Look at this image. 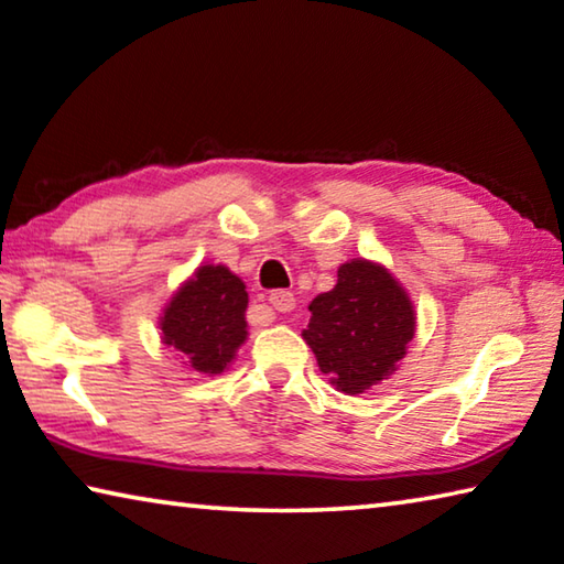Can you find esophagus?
<instances>
[{"label": "esophagus", "mask_w": 564, "mask_h": 564, "mask_svg": "<svg viewBox=\"0 0 564 564\" xmlns=\"http://www.w3.org/2000/svg\"><path fill=\"white\" fill-rule=\"evenodd\" d=\"M268 301H271V306L279 311V314H291V311L296 308V299H293L291 291H273Z\"/></svg>", "instance_id": "34e87169"}]
</instances>
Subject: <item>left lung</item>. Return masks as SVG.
Here are the masks:
<instances>
[{"instance_id": "left-lung-1", "label": "left lung", "mask_w": 564, "mask_h": 564, "mask_svg": "<svg viewBox=\"0 0 564 564\" xmlns=\"http://www.w3.org/2000/svg\"><path fill=\"white\" fill-rule=\"evenodd\" d=\"M308 311L303 338L344 394H361L394 373L414 338V308L404 289L369 261L338 268L334 291L316 296Z\"/></svg>"}]
</instances>
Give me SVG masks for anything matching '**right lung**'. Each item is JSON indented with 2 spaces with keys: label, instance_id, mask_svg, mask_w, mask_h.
<instances>
[{
  "label": "right lung",
  "instance_id": "1",
  "mask_svg": "<svg viewBox=\"0 0 564 564\" xmlns=\"http://www.w3.org/2000/svg\"><path fill=\"white\" fill-rule=\"evenodd\" d=\"M248 293L226 265H200L167 303L163 341L181 351L187 369L216 377L246 341Z\"/></svg>",
  "mask_w": 564,
  "mask_h": 564
}]
</instances>
